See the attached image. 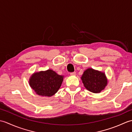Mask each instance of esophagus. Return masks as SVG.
<instances>
[{
    "instance_id": "esophagus-1",
    "label": "esophagus",
    "mask_w": 132,
    "mask_h": 132,
    "mask_svg": "<svg viewBox=\"0 0 132 132\" xmlns=\"http://www.w3.org/2000/svg\"><path fill=\"white\" fill-rule=\"evenodd\" d=\"M71 75H76V72H71L70 73Z\"/></svg>"
}]
</instances>
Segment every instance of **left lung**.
<instances>
[{
	"label": "left lung",
	"instance_id": "1",
	"mask_svg": "<svg viewBox=\"0 0 132 132\" xmlns=\"http://www.w3.org/2000/svg\"><path fill=\"white\" fill-rule=\"evenodd\" d=\"M81 79L86 88L93 93L101 92L107 84L105 74L92 69L86 70Z\"/></svg>",
	"mask_w": 132,
	"mask_h": 132
}]
</instances>
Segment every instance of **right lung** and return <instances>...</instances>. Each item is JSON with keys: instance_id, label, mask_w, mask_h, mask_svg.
I'll list each match as a JSON object with an SVG mask.
<instances>
[{"instance_id": "right-lung-1", "label": "right lung", "mask_w": 132, "mask_h": 132, "mask_svg": "<svg viewBox=\"0 0 132 132\" xmlns=\"http://www.w3.org/2000/svg\"><path fill=\"white\" fill-rule=\"evenodd\" d=\"M63 81V76L52 70L36 72L30 77L29 85L36 94L52 96L58 91Z\"/></svg>"}]
</instances>
